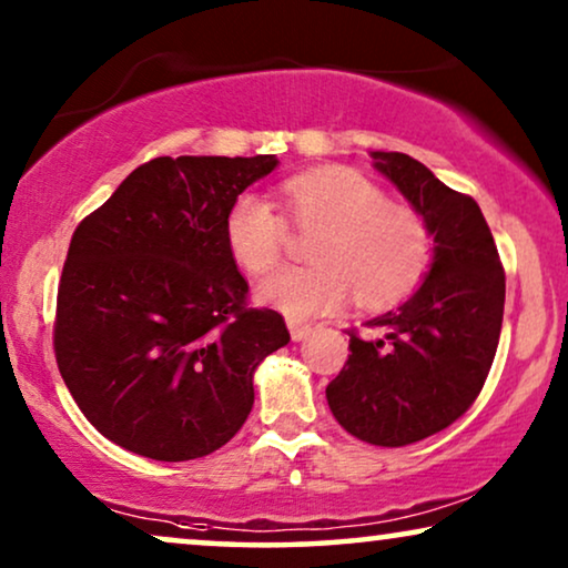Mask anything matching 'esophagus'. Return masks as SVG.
Masks as SVG:
<instances>
[{"mask_svg":"<svg viewBox=\"0 0 568 568\" xmlns=\"http://www.w3.org/2000/svg\"><path fill=\"white\" fill-rule=\"evenodd\" d=\"M290 333H292V341H305L313 328H310L307 323H297V321H290Z\"/></svg>","mask_w":568,"mask_h":568,"instance_id":"34e87169","label":"esophagus"}]
</instances>
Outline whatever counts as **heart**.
Instances as JSON below:
<instances>
[{
    "mask_svg": "<svg viewBox=\"0 0 568 568\" xmlns=\"http://www.w3.org/2000/svg\"><path fill=\"white\" fill-rule=\"evenodd\" d=\"M290 222L317 230L313 266H290L258 286V297L294 321L338 310L354 297L377 310L408 297L432 266V230L416 209L390 204L385 191L352 168H323L282 183ZM290 224L261 193L245 191L224 216V243L247 274L282 261Z\"/></svg>",
    "mask_w": 568,
    "mask_h": 568,
    "instance_id": "1",
    "label": "heart"
}]
</instances>
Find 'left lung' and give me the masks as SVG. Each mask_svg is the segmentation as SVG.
<instances>
[{
    "instance_id": "1",
    "label": "left lung",
    "mask_w": 568,
    "mask_h": 568,
    "mask_svg": "<svg viewBox=\"0 0 568 568\" xmlns=\"http://www.w3.org/2000/svg\"><path fill=\"white\" fill-rule=\"evenodd\" d=\"M434 235L426 282L398 310L348 331V359L325 398L356 439L414 445L457 422L478 398L504 317V266L468 193H457L403 152H372Z\"/></svg>"
}]
</instances>
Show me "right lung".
I'll return each instance as SVG.
<instances>
[{"label": "right lung", "instance_id": "right-lung-1", "mask_svg": "<svg viewBox=\"0 0 568 568\" xmlns=\"http://www.w3.org/2000/svg\"><path fill=\"white\" fill-rule=\"evenodd\" d=\"M255 158H154L77 224L53 352L84 418L165 463L204 457L253 408V372L290 344L276 310L247 305L224 216L276 168Z\"/></svg>", "mask_w": 568, "mask_h": 568}]
</instances>
